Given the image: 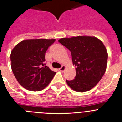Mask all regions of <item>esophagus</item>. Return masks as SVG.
Listing matches in <instances>:
<instances>
[{"mask_svg":"<svg viewBox=\"0 0 122 122\" xmlns=\"http://www.w3.org/2000/svg\"><path fill=\"white\" fill-rule=\"evenodd\" d=\"M65 69H66V66H65V65H62V66H61V67L59 69V70H61V71H63L65 70Z\"/></svg>","mask_w":122,"mask_h":122,"instance_id":"obj_1","label":"esophagus"}]
</instances>
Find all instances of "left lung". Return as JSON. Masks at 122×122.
I'll return each mask as SVG.
<instances>
[{"label":"left lung","mask_w":122,"mask_h":122,"mask_svg":"<svg viewBox=\"0 0 122 122\" xmlns=\"http://www.w3.org/2000/svg\"><path fill=\"white\" fill-rule=\"evenodd\" d=\"M58 41L70 51L73 64L76 67L75 79L66 80L69 86L78 92L95 87L106 69L108 55L103 43L95 37L83 36Z\"/></svg>","instance_id":"8db88e82"}]
</instances>
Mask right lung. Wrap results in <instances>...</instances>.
<instances>
[{
    "mask_svg": "<svg viewBox=\"0 0 122 122\" xmlns=\"http://www.w3.org/2000/svg\"><path fill=\"white\" fill-rule=\"evenodd\" d=\"M55 41L46 39L25 40L12 50V71L24 88L30 91H41L53 78L56 72L46 66L45 61L47 49Z\"/></svg>",
    "mask_w": 122,
    "mask_h": 122,
    "instance_id": "right-lung-1",
    "label": "right lung"
}]
</instances>
